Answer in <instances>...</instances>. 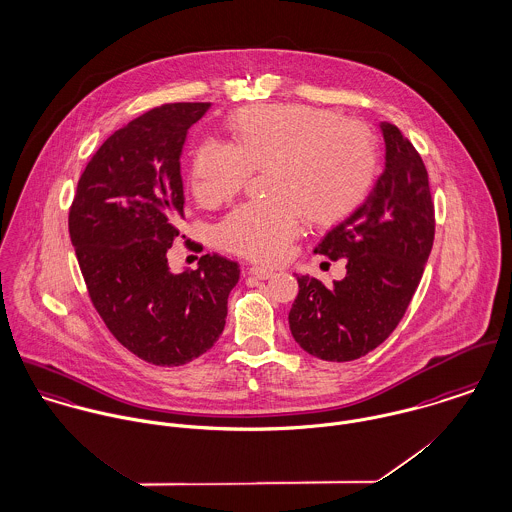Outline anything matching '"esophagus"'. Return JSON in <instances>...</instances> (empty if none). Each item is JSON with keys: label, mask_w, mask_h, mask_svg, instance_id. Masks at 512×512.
Segmentation results:
<instances>
[{"label": "esophagus", "mask_w": 512, "mask_h": 512, "mask_svg": "<svg viewBox=\"0 0 512 512\" xmlns=\"http://www.w3.org/2000/svg\"><path fill=\"white\" fill-rule=\"evenodd\" d=\"M247 273L259 281H267L273 277V271L271 269H265V267H249Z\"/></svg>", "instance_id": "esophagus-1"}]
</instances>
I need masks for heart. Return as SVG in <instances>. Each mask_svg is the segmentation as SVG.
<instances>
[{
  "label": "heart",
  "mask_w": 512,
  "mask_h": 512,
  "mask_svg": "<svg viewBox=\"0 0 512 512\" xmlns=\"http://www.w3.org/2000/svg\"><path fill=\"white\" fill-rule=\"evenodd\" d=\"M231 145L206 139L192 153V194L204 206L235 196L251 171L265 172V202L235 208L218 226V243L241 257L275 263L300 231L347 218L371 192L379 169L373 131L355 119L306 104L237 110Z\"/></svg>",
  "instance_id": "b5f03b06"
}]
</instances>
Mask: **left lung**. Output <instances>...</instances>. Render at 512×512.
<instances>
[{
  "mask_svg": "<svg viewBox=\"0 0 512 512\" xmlns=\"http://www.w3.org/2000/svg\"><path fill=\"white\" fill-rule=\"evenodd\" d=\"M385 171L367 200L314 253L345 259V277L324 286L296 275L288 312L296 343L324 361H353L387 340L402 320L434 243L428 172L397 125L383 121Z\"/></svg>",
  "mask_w": 512,
  "mask_h": 512,
  "instance_id": "1",
  "label": "left lung"
}]
</instances>
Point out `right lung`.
Returning a JSON list of instances; mask_svg holds the SVG:
<instances>
[{
    "label": "right lung",
    "instance_id": "1",
    "mask_svg": "<svg viewBox=\"0 0 512 512\" xmlns=\"http://www.w3.org/2000/svg\"><path fill=\"white\" fill-rule=\"evenodd\" d=\"M208 108L165 104L117 129L86 165L68 214L98 314L123 347L161 367L184 365L218 341L239 281V265L216 253L182 273L167 259L184 218L182 145Z\"/></svg>",
    "mask_w": 512,
    "mask_h": 512
}]
</instances>
